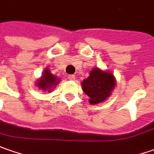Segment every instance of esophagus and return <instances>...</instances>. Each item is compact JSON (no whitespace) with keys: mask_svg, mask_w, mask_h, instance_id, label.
<instances>
[{"mask_svg":"<svg viewBox=\"0 0 154 154\" xmlns=\"http://www.w3.org/2000/svg\"><path fill=\"white\" fill-rule=\"evenodd\" d=\"M68 78H69L70 80H72V81H74V80L76 79V77H75L74 75H69V76H68Z\"/></svg>","mask_w":154,"mask_h":154,"instance_id":"34e87169","label":"esophagus"}]
</instances>
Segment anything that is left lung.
Listing matches in <instances>:
<instances>
[{
    "label": "left lung",
    "instance_id": "1",
    "mask_svg": "<svg viewBox=\"0 0 154 154\" xmlns=\"http://www.w3.org/2000/svg\"><path fill=\"white\" fill-rule=\"evenodd\" d=\"M115 85L113 74L99 68H93L88 77L82 82V90L89 97L88 102L93 105L103 102L110 97Z\"/></svg>",
    "mask_w": 154,
    "mask_h": 154
}]
</instances>
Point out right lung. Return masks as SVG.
<instances>
[{
    "label": "right lung",
    "instance_id": "add662e5",
    "mask_svg": "<svg viewBox=\"0 0 154 154\" xmlns=\"http://www.w3.org/2000/svg\"><path fill=\"white\" fill-rule=\"evenodd\" d=\"M60 82V79L55 76H54L48 69H45L42 77L37 80L36 86H38V88L43 91L50 92L54 89L52 88L55 87Z\"/></svg>",
    "mask_w": 154,
    "mask_h": 154
}]
</instances>
